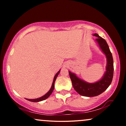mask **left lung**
Here are the masks:
<instances>
[{
  "label": "left lung",
  "mask_w": 126,
  "mask_h": 126,
  "mask_svg": "<svg viewBox=\"0 0 126 126\" xmlns=\"http://www.w3.org/2000/svg\"><path fill=\"white\" fill-rule=\"evenodd\" d=\"M93 35L97 37V38L95 39V41L97 43L101 51L103 52L107 58L106 71L103 76L97 82L88 83L78 78L76 74L69 71L75 90L80 95L88 97L98 96L104 92L110 85L114 73L113 59L107 43L104 39L99 36L98 34H94Z\"/></svg>",
  "instance_id": "8db88e82"
}]
</instances>
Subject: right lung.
Masks as SVG:
<instances>
[{
	"label": "right lung",
	"instance_id": "obj_1",
	"mask_svg": "<svg viewBox=\"0 0 126 126\" xmlns=\"http://www.w3.org/2000/svg\"><path fill=\"white\" fill-rule=\"evenodd\" d=\"M60 70H59V71L57 72V73H56V75H55L54 79H53V83H52V85H51V88H50V90H49V91H48V92H47V94H45L44 95H43V96H41V97H40V98H36V99H27V100L30 101H31V102H40V101L45 100V99H47V98H48L49 96H50V95H51V94H52V92H53V90H54L55 81H56V78H57V76H58V75L59 74V73H60Z\"/></svg>",
	"mask_w": 126,
	"mask_h": 126
}]
</instances>
